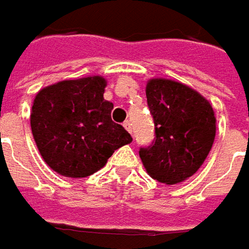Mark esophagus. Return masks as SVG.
Masks as SVG:
<instances>
[{"label": "esophagus", "mask_w": 249, "mask_h": 249, "mask_svg": "<svg viewBox=\"0 0 249 249\" xmlns=\"http://www.w3.org/2000/svg\"><path fill=\"white\" fill-rule=\"evenodd\" d=\"M123 126H124V129H126V130L129 131V133L131 134V123L130 122H129V120H126V122L123 123Z\"/></svg>", "instance_id": "obj_1"}]
</instances>
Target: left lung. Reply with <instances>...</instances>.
I'll list each match as a JSON object with an SVG mask.
<instances>
[{"label":"left lung","instance_id":"8db88e82","mask_svg":"<svg viewBox=\"0 0 249 249\" xmlns=\"http://www.w3.org/2000/svg\"><path fill=\"white\" fill-rule=\"evenodd\" d=\"M156 139L139 154L148 175L174 185L202 167L216 136L213 107L199 92L180 82L153 78L145 87Z\"/></svg>","mask_w":249,"mask_h":249}]
</instances>
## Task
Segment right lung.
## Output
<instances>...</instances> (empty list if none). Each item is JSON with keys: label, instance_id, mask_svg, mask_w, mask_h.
<instances>
[{"label": "right lung", "instance_id": "right-lung-1", "mask_svg": "<svg viewBox=\"0 0 249 249\" xmlns=\"http://www.w3.org/2000/svg\"><path fill=\"white\" fill-rule=\"evenodd\" d=\"M106 81L93 75L66 80L36 93L31 112L33 139L44 162L57 174L85 178L133 140L104 99Z\"/></svg>", "mask_w": 249, "mask_h": 249}]
</instances>
